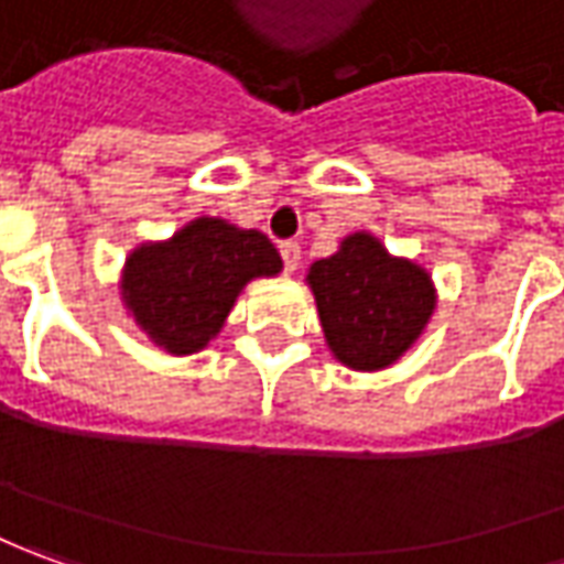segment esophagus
<instances>
[{
	"instance_id": "34e87169",
	"label": "esophagus",
	"mask_w": 564,
	"mask_h": 564,
	"mask_svg": "<svg viewBox=\"0 0 564 564\" xmlns=\"http://www.w3.org/2000/svg\"><path fill=\"white\" fill-rule=\"evenodd\" d=\"M281 256H283V268L293 274V271L299 268V262H302V247L293 243V240H286V243H281Z\"/></svg>"
}]
</instances>
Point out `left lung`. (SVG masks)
Returning a JSON list of instances; mask_svg holds the SVG:
<instances>
[{
  "label": "left lung",
  "mask_w": 564,
  "mask_h": 564,
  "mask_svg": "<svg viewBox=\"0 0 564 564\" xmlns=\"http://www.w3.org/2000/svg\"><path fill=\"white\" fill-rule=\"evenodd\" d=\"M305 283L333 358L361 373L401 361L438 305L426 268L392 256L370 231L343 237L333 256L312 262Z\"/></svg>",
  "instance_id": "left-lung-1"
}]
</instances>
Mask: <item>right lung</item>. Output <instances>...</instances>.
Here are the masks:
<instances>
[{
    "label": "right lung",
    "mask_w": 564,
    "mask_h": 564,
    "mask_svg": "<svg viewBox=\"0 0 564 564\" xmlns=\"http://www.w3.org/2000/svg\"><path fill=\"white\" fill-rule=\"evenodd\" d=\"M281 271V252L262 231L197 216L126 256L120 299L153 346L182 358L216 339L247 283Z\"/></svg>",
    "instance_id": "right-lung-1"
}]
</instances>
